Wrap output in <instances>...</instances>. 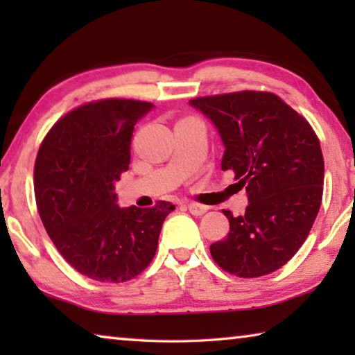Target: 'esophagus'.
<instances>
[{"label": "esophagus", "instance_id": "esophagus-1", "mask_svg": "<svg viewBox=\"0 0 355 355\" xmlns=\"http://www.w3.org/2000/svg\"><path fill=\"white\" fill-rule=\"evenodd\" d=\"M186 207H188L189 213L194 214V216H202L203 213L208 211L207 205H202V203H197V202H189Z\"/></svg>", "mask_w": 355, "mask_h": 355}]
</instances>
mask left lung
<instances>
[{"label":"left lung","instance_id":"left-lung-1","mask_svg":"<svg viewBox=\"0 0 355 355\" xmlns=\"http://www.w3.org/2000/svg\"><path fill=\"white\" fill-rule=\"evenodd\" d=\"M189 103L219 130L222 171L235 173L249 197L243 216L224 209L230 232L209 245L213 260L244 279L277 271L307 239L321 207L324 158L315 130L272 92L208 95Z\"/></svg>","mask_w":355,"mask_h":355}]
</instances>
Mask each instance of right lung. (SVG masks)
<instances>
[{
    "label": "right lung",
    "instance_id": "obj_1",
    "mask_svg": "<svg viewBox=\"0 0 355 355\" xmlns=\"http://www.w3.org/2000/svg\"><path fill=\"white\" fill-rule=\"evenodd\" d=\"M148 101L103 98L53 125L34 164V194L48 236L71 268L97 282H127L152 263L166 216L175 209L119 208L114 183L128 171L130 144Z\"/></svg>",
    "mask_w": 355,
    "mask_h": 355
}]
</instances>
